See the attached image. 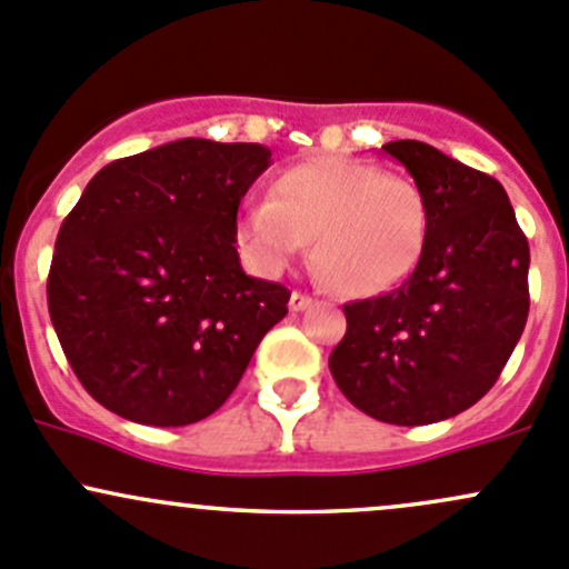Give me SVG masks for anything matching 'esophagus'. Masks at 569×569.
I'll use <instances>...</instances> for the list:
<instances>
[{
    "mask_svg": "<svg viewBox=\"0 0 569 569\" xmlns=\"http://www.w3.org/2000/svg\"><path fill=\"white\" fill-rule=\"evenodd\" d=\"M310 305H313V297L302 295V291H291V300H289V308H291V310H295V313H300V310H305V308H310Z\"/></svg>",
    "mask_w": 569,
    "mask_h": 569,
    "instance_id": "esophagus-1",
    "label": "esophagus"
}]
</instances>
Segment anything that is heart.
<instances>
[{
	"instance_id": "obj_1",
	"label": "heart",
	"mask_w": 569,
	"mask_h": 569,
	"mask_svg": "<svg viewBox=\"0 0 569 569\" xmlns=\"http://www.w3.org/2000/svg\"><path fill=\"white\" fill-rule=\"evenodd\" d=\"M428 193L411 177L351 158L289 166L269 199L237 220V242L261 269H280L313 239V269L343 297H376L403 283L426 253Z\"/></svg>"
}]
</instances>
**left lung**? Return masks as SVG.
Wrapping results in <instances>:
<instances>
[{"label": "left lung", "mask_w": 569, "mask_h": 569, "mask_svg": "<svg viewBox=\"0 0 569 569\" xmlns=\"http://www.w3.org/2000/svg\"><path fill=\"white\" fill-rule=\"evenodd\" d=\"M381 149L428 193L426 253L398 289L343 305L330 370L373 420L430 426L475 406L510 360L529 316V242L493 177L422 141Z\"/></svg>", "instance_id": "1"}]
</instances>
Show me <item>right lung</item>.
Segmentation results:
<instances>
[{"instance_id":"add662e5","label":"right lung","mask_w":569,"mask_h":569,"mask_svg":"<svg viewBox=\"0 0 569 569\" xmlns=\"http://www.w3.org/2000/svg\"><path fill=\"white\" fill-rule=\"evenodd\" d=\"M261 143L179 139L103 166L62 220L48 313L100 406L177 428L226 403L291 291L239 267L237 209Z\"/></svg>"}]
</instances>
